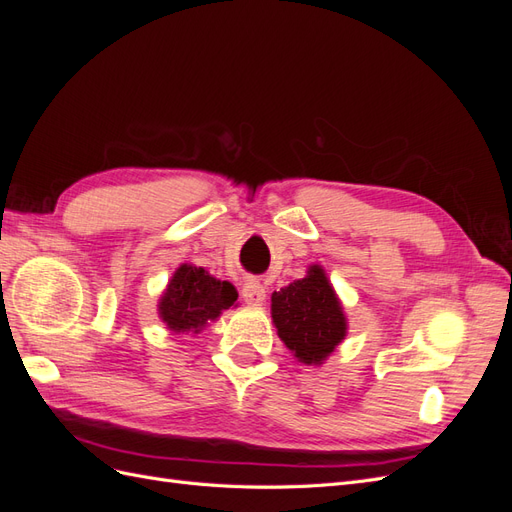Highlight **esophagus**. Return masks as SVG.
Masks as SVG:
<instances>
[{
    "instance_id": "esophagus-1",
    "label": "esophagus",
    "mask_w": 512,
    "mask_h": 512,
    "mask_svg": "<svg viewBox=\"0 0 512 512\" xmlns=\"http://www.w3.org/2000/svg\"><path fill=\"white\" fill-rule=\"evenodd\" d=\"M241 297L245 303H250V305H262L267 299V290L258 280H247L241 288Z\"/></svg>"
}]
</instances>
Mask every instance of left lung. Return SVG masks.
<instances>
[{"label":"left lung","instance_id":"obj_1","mask_svg":"<svg viewBox=\"0 0 512 512\" xmlns=\"http://www.w3.org/2000/svg\"><path fill=\"white\" fill-rule=\"evenodd\" d=\"M277 335L303 365H322L348 335L344 305L322 265L314 262L305 277L271 294Z\"/></svg>","mask_w":512,"mask_h":512}]
</instances>
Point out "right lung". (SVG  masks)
Wrapping results in <instances>:
<instances>
[{
  "label": "right lung",
  "instance_id": "right-lung-1",
  "mask_svg": "<svg viewBox=\"0 0 512 512\" xmlns=\"http://www.w3.org/2000/svg\"><path fill=\"white\" fill-rule=\"evenodd\" d=\"M237 297L239 292L230 282L218 280L205 267L181 262L160 294L158 316L173 335H198L224 309L237 307Z\"/></svg>",
  "mask_w": 512,
  "mask_h": 512
}]
</instances>
